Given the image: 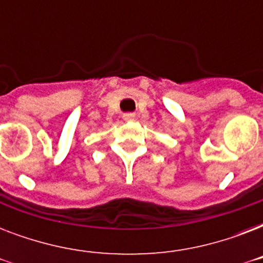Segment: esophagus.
I'll list each match as a JSON object with an SVG mask.
<instances>
[{"label": "esophagus", "instance_id": "34e87169", "mask_svg": "<svg viewBox=\"0 0 263 263\" xmlns=\"http://www.w3.org/2000/svg\"><path fill=\"white\" fill-rule=\"evenodd\" d=\"M123 119L125 120V121H132V120L135 119V116L131 115V113H128V115H124Z\"/></svg>", "mask_w": 263, "mask_h": 263}]
</instances>
